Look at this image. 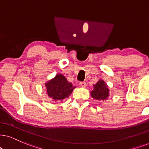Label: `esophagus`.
I'll use <instances>...</instances> for the list:
<instances>
[{
	"mask_svg": "<svg viewBox=\"0 0 149 149\" xmlns=\"http://www.w3.org/2000/svg\"><path fill=\"white\" fill-rule=\"evenodd\" d=\"M79 84H80V86H81V87L85 88L86 86V82H80V83H79Z\"/></svg>",
	"mask_w": 149,
	"mask_h": 149,
	"instance_id": "esophagus-1",
	"label": "esophagus"
}]
</instances>
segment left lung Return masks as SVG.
I'll list each match as a JSON object with an SVG mask.
<instances>
[{
    "instance_id": "8db88e82",
    "label": "left lung",
    "mask_w": 149,
    "mask_h": 149,
    "mask_svg": "<svg viewBox=\"0 0 149 149\" xmlns=\"http://www.w3.org/2000/svg\"><path fill=\"white\" fill-rule=\"evenodd\" d=\"M93 89L91 92V96L93 100L98 101H105L109 99V89L108 85L104 80L100 79L97 83L93 84Z\"/></svg>"
}]
</instances>
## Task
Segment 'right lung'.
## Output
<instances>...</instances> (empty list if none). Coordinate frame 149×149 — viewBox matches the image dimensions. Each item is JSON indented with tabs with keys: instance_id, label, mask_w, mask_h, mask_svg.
I'll use <instances>...</instances> for the list:
<instances>
[{
	"instance_id": "obj_1",
	"label": "right lung",
	"mask_w": 149,
	"mask_h": 149,
	"mask_svg": "<svg viewBox=\"0 0 149 149\" xmlns=\"http://www.w3.org/2000/svg\"><path fill=\"white\" fill-rule=\"evenodd\" d=\"M45 86L47 95L56 102H62L69 97L76 88L61 73H57L54 78L45 82Z\"/></svg>"
}]
</instances>
